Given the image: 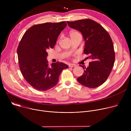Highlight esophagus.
Returning a JSON list of instances; mask_svg holds the SVG:
<instances>
[{"mask_svg":"<svg viewBox=\"0 0 131 131\" xmlns=\"http://www.w3.org/2000/svg\"><path fill=\"white\" fill-rule=\"evenodd\" d=\"M77 65L75 64H71L69 65V67H75Z\"/></svg>","mask_w":131,"mask_h":131,"instance_id":"34e87169","label":"esophagus"}]
</instances>
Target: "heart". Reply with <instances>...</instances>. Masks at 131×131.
I'll return each mask as SVG.
<instances>
[{
    "mask_svg": "<svg viewBox=\"0 0 131 131\" xmlns=\"http://www.w3.org/2000/svg\"><path fill=\"white\" fill-rule=\"evenodd\" d=\"M79 35H80V33L78 31H76V30H71L69 32V36H70L71 38H73V37H75L76 36Z\"/></svg>",
    "mask_w": 131,
    "mask_h": 131,
    "instance_id": "heart-1",
    "label": "heart"
}]
</instances>
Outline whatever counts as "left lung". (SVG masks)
<instances>
[{
    "instance_id": "obj_1",
    "label": "left lung",
    "mask_w": 131,
    "mask_h": 131,
    "mask_svg": "<svg viewBox=\"0 0 131 131\" xmlns=\"http://www.w3.org/2000/svg\"><path fill=\"white\" fill-rule=\"evenodd\" d=\"M68 26L80 31L85 41L84 53L92 60L89 66L80 65L84 69L77 78L82 85L95 88L104 83L108 78L115 60L113 41L108 32L99 23L90 19L68 22Z\"/></svg>"
}]
</instances>
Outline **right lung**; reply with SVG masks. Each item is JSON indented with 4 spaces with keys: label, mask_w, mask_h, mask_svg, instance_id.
Segmentation results:
<instances>
[{
    "label": "right lung",
    "mask_w": 131,
    "mask_h": 131,
    "mask_svg": "<svg viewBox=\"0 0 131 131\" xmlns=\"http://www.w3.org/2000/svg\"><path fill=\"white\" fill-rule=\"evenodd\" d=\"M67 26L65 22L46 23L30 27L18 46L19 67L26 81L34 89L47 91L59 81L63 70L68 68L63 63H53L50 66L48 50L53 48L61 32Z\"/></svg>",
    "instance_id": "right-lung-1"
}]
</instances>
